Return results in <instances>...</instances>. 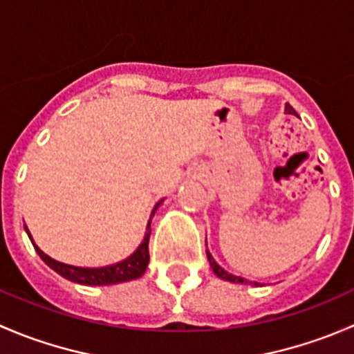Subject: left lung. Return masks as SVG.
I'll use <instances>...</instances> for the list:
<instances>
[{
  "label": "left lung",
  "mask_w": 354,
  "mask_h": 354,
  "mask_svg": "<svg viewBox=\"0 0 354 354\" xmlns=\"http://www.w3.org/2000/svg\"><path fill=\"white\" fill-rule=\"evenodd\" d=\"M286 111L288 114H295L296 116V111L291 108V106L289 104H286ZM207 259H209V263H210V269L214 270V274H216L217 277H221V279H224V281H230V283H240V284H255V286H259V283H255V281H246L245 277H238V276H233V274H230L227 272V270H224L223 267L219 266V263L216 262V260H214V257L210 255V252L209 250H207Z\"/></svg>",
  "instance_id": "1"
}]
</instances>
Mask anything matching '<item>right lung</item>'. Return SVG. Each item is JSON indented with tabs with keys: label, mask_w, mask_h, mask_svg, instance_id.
I'll return each mask as SVG.
<instances>
[{
	"label": "right lung",
	"mask_w": 354,
	"mask_h": 354,
	"mask_svg": "<svg viewBox=\"0 0 354 354\" xmlns=\"http://www.w3.org/2000/svg\"><path fill=\"white\" fill-rule=\"evenodd\" d=\"M164 202L159 200L156 203L154 209H152L151 217H149V223H147V231L144 234V240L142 243L138 245V248L131 253L130 257H127L124 260L116 263H111V266L106 267H77V266H70V263H63L58 262V260L51 259L49 255H46L37 245L34 243L32 240V234L30 231L27 230L25 226V231H27L28 238H30L32 245H34L35 252L39 253L42 260L46 262V266L51 267L55 272H58L59 276L65 277V279L71 281V283H77V284H84V286H109V284H120V283H127V281H133L138 279V277L144 276L145 269L149 266V238H151V223H152V217H154L157 207Z\"/></svg>",
	"instance_id": "1"
}]
</instances>
